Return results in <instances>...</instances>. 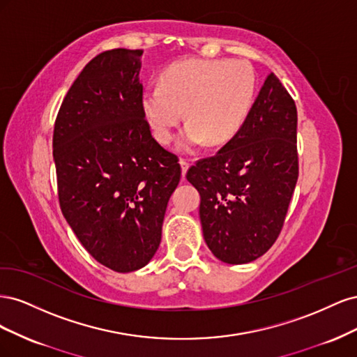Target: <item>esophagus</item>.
<instances>
[{"label": "esophagus", "mask_w": 357, "mask_h": 357, "mask_svg": "<svg viewBox=\"0 0 357 357\" xmlns=\"http://www.w3.org/2000/svg\"><path fill=\"white\" fill-rule=\"evenodd\" d=\"M180 165H181V174H183V177H185L186 172H188V168H189V160L185 159V158H181L180 159Z\"/></svg>", "instance_id": "1"}]
</instances>
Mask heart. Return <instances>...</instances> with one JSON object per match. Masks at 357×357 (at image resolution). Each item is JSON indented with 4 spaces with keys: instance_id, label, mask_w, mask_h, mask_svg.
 Here are the masks:
<instances>
[{
    "instance_id": "heart-1",
    "label": "heart",
    "mask_w": 357,
    "mask_h": 357,
    "mask_svg": "<svg viewBox=\"0 0 357 357\" xmlns=\"http://www.w3.org/2000/svg\"><path fill=\"white\" fill-rule=\"evenodd\" d=\"M255 92L256 74L245 61L186 59L162 71L159 84L146 86L142 112L158 142L168 144L186 109L189 123L178 149L190 152L234 138L252 110Z\"/></svg>"
}]
</instances>
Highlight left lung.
<instances>
[{
	"label": "left lung",
	"instance_id": "left-lung-1",
	"mask_svg": "<svg viewBox=\"0 0 357 357\" xmlns=\"http://www.w3.org/2000/svg\"><path fill=\"white\" fill-rule=\"evenodd\" d=\"M296 126L295 101L271 73L236 135L188 169L204 240L222 262H252L282 232L299 174Z\"/></svg>",
	"mask_w": 357,
	"mask_h": 357
}]
</instances>
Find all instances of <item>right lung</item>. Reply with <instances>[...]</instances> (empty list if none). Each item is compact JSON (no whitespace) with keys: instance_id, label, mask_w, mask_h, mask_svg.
Wrapping results in <instances>:
<instances>
[{"instance_id":"obj_1","label":"right lung","mask_w":357,"mask_h":357,"mask_svg":"<svg viewBox=\"0 0 357 357\" xmlns=\"http://www.w3.org/2000/svg\"><path fill=\"white\" fill-rule=\"evenodd\" d=\"M143 50L113 49L86 63L53 129L58 197L89 255L116 273L156 253L181 168L152 135L142 112Z\"/></svg>"}]
</instances>
